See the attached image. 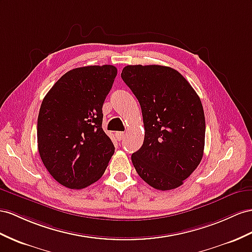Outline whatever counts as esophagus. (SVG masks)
Returning <instances> with one entry per match:
<instances>
[{
  "mask_svg": "<svg viewBox=\"0 0 252 252\" xmlns=\"http://www.w3.org/2000/svg\"><path fill=\"white\" fill-rule=\"evenodd\" d=\"M115 136H116V138H117V140H122L125 137V133L124 132H116Z\"/></svg>",
  "mask_w": 252,
  "mask_h": 252,
  "instance_id": "34e87169",
  "label": "esophagus"
}]
</instances>
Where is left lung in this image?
Returning a JSON list of instances; mask_svg holds the SVG:
<instances>
[{
	"mask_svg": "<svg viewBox=\"0 0 252 252\" xmlns=\"http://www.w3.org/2000/svg\"><path fill=\"white\" fill-rule=\"evenodd\" d=\"M121 77L137 98L144 119V144L132 154L135 169L154 189L179 188L203 157L201 100L185 77L170 67L130 64Z\"/></svg>",
	"mask_w": 252,
	"mask_h": 252,
	"instance_id": "8db88e82",
	"label": "left lung"
}]
</instances>
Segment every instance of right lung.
<instances>
[{
	"mask_svg": "<svg viewBox=\"0 0 252 252\" xmlns=\"http://www.w3.org/2000/svg\"><path fill=\"white\" fill-rule=\"evenodd\" d=\"M117 75L112 64L64 73L42 100L38 151L57 182L82 189L103 176L115 147L102 128V106Z\"/></svg>",
	"mask_w": 252,
	"mask_h": 252,
	"instance_id": "obj_1",
	"label": "right lung"
}]
</instances>
